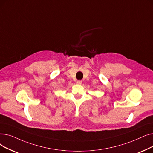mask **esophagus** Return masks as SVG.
<instances>
[{"label": "esophagus", "mask_w": 153, "mask_h": 153, "mask_svg": "<svg viewBox=\"0 0 153 153\" xmlns=\"http://www.w3.org/2000/svg\"><path fill=\"white\" fill-rule=\"evenodd\" d=\"M82 83V81H81V80L76 81V84H78V85H81Z\"/></svg>", "instance_id": "34e87169"}]
</instances>
